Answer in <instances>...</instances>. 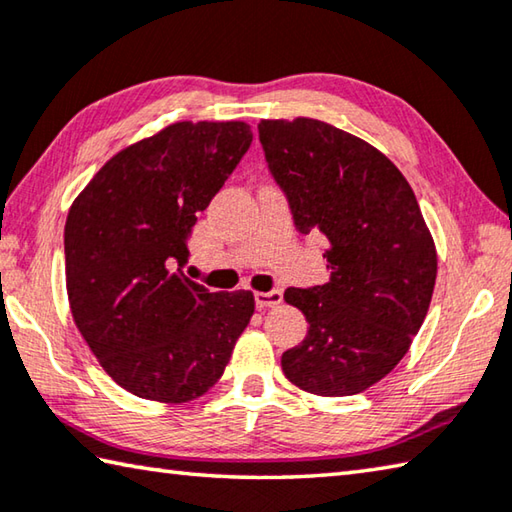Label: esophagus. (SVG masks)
<instances>
[{
  "label": "esophagus",
  "mask_w": 512,
  "mask_h": 512,
  "mask_svg": "<svg viewBox=\"0 0 512 512\" xmlns=\"http://www.w3.org/2000/svg\"><path fill=\"white\" fill-rule=\"evenodd\" d=\"M255 304L257 309H271V306L282 304V291H268V293L259 291L255 293Z\"/></svg>",
  "instance_id": "esophagus-1"
}]
</instances>
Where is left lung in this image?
Instances as JSON below:
<instances>
[{"label": "left lung", "instance_id": "obj_1", "mask_svg": "<svg viewBox=\"0 0 512 512\" xmlns=\"http://www.w3.org/2000/svg\"><path fill=\"white\" fill-rule=\"evenodd\" d=\"M259 143L304 235L322 232L329 282L286 288L309 322L282 371L315 396L360 394L410 349L430 309L436 246L412 185L387 156L324 120H259Z\"/></svg>", "mask_w": 512, "mask_h": 512}]
</instances>
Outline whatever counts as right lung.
Segmentation results:
<instances>
[{
	"instance_id": "add662e5",
	"label": "right lung",
	"mask_w": 512,
	"mask_h": 512,
	"mask_svg": "<svg viewBox=\"0 0 512 512\" xmlns=\"http://www.w3.org/2000/svg\"><path fill=\"white\" fill-rule=\"evenodd\" d=\"M250 143L244 120H179L111 156L71 203L69 309L129 394L170 405L203 396L253 318L250 291L212 293L174 271L197 215Z\"/></svg>"
}]
</instances>
